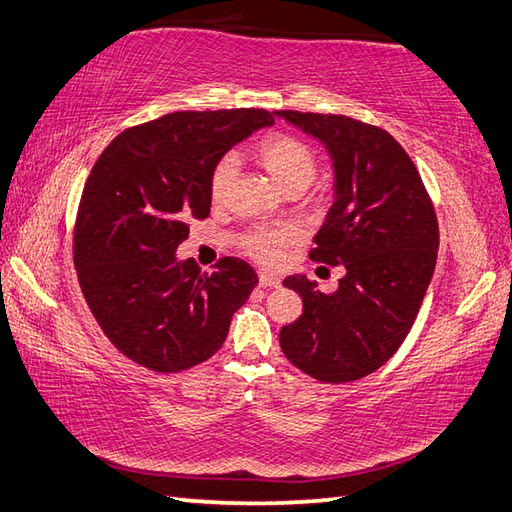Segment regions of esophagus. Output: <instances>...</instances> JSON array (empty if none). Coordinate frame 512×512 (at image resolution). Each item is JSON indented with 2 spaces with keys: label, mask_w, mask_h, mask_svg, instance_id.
<instances>
[{
  "label": "esophagus",
  "mask_w": 512,
  "mask_h": 512,
  "mask_svg": "<svg viewBox=\"0 0 512 512\" xmlns=\"http://www.w3.org/2000/svg\"><path fill=\"white\" fill-rule=\"evenodd\" d=\"M258 285L260 287H269V289H278L280 287V278L274 274H267V271H258Z\"/></svg>",
  "instance_id": "esophagus-1"
}]
</instances>
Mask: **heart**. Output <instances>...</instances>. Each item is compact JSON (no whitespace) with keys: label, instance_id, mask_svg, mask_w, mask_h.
Here are the masks:
<instances>
[{"label":"heart","instance_id":"heart-1","mask_svg":"<svg viewBox=\"0 0 512 512\" xmlns=\"http://www.w3.org/2000/svg\"><path fill=\"white\" fill-rule=\"evenodd\" d=\"M256 155L260 164L269 170V175L287 192H302L315 179L317 155L309 144L295 138V135H269V138L256 146ZM238 168H241V164H238L236 153H225L214 162L208 177V195L214 206H221L227 195H230ZM293 241L295 232L291 227L256 225L243 236L241 247L247 256H252L258 263L276 265L282 256V249Z\"/></svg>","mask_w":512,"mask_h":512}]
</instances>
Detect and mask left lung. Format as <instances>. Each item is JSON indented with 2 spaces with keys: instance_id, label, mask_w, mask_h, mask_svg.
Wrapping results in <instances>:
<instances>
[{
  "instance_id": "1",
  "label": "left lung",
  "mask_w": 512,
  "mask_h": 512,
  "mask_svg": "<svg viewBox=\"0 0 512 512\" xmlns=\"http://www.w3.org/2000/svg\"><path fill=\"white\" fill-rule=\"evenodd\" d=\"M333 157L335 201L311 260L344 265L335 293L306 276L282 285L302 315L282 326L280 348L322 383H348L381 368L410 333L434 276L438 219L410 155L388 131L335 113L276 111Z\"/></svg>"
}]
</instances>
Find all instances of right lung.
<instances>
[{"label": "right lung", "mask_w": 512, "mask_h": 512, "mask_svg": "<svg viewBox=\"0 0 512 512\" xmlns=\"http://www.w3.org/2000/svg\"><path fill=\"white\" fill-rule=\"evenodd\" d=\"M271 124L265 109L175 111L124 129L100 153L78 203L74 265L89 311L124 357L170 374L223 346L256 271L225 256L203 274L175 249L188 219L210 214L214 162Z\"/></svg>", "instance_id": "1"}]
</instances>
